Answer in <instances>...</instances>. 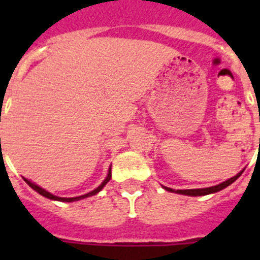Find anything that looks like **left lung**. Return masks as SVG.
I'll return each mask as SVG.
<instances>
[{"mask_svg":"<svg viewBox=\"0 0 260 260\" xmlns=\"http://www.w3.org/2000/svg\"><path fill=\"white\" fill-rule=\"evenodd\" d=\"M243 171H240L239 174H236L235 177L230 178V179H226V181L221 182L220 185L216 186H210V187H205V189H186V190H173L170 187H166V186H163L167 191H173V193H178V194H185V196H193V197H197V196H206V194H212L216 193V191H220V190L225 189L226 186H230L231 183H234L236 179H238L240 175H242Z\"/></svg>","mask_w":260,"mask_h":260,"instance_id":"left-lung-1","label":"left lung"}]
</instances>
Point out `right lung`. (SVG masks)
I'll return each mask as SVG.
<instances>
[{
  "instance_id": "obj_1",
  "label": "right lung",
  "mask_w": 260,
  "mask_h": 260,
  "mask_svg": "<svg viewBox=\"0 0 260 260\" xmlns=\"http://www.w3.org/2000/svg\"><path fill=\"white\" fill-rule=\"evenodd\" d=\"M110 178H112V173H110V169H109V173H108V177H106L105 179H104V182H102L101 185L98 186L97 189H94L93 191H90V193H87V194H83V196H79V197H71V198L56 197V196H54V194H51L50 191H47V190L42 189L40 186L35 185L34 182L28 181V179H25V178H24V181H25L26 183H28V185H29L30 187H32V189L35 190V191H38L39 194H42L43 197H47V198H50V200H55V201H60V202H73V201H78V200H82V198L90 197V196H94V194H97L98 191H101V190L104 189V186H105L106 183H108V182L110 181Z\"/></svg>"
}]
</instances>
